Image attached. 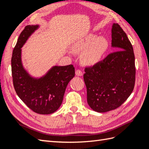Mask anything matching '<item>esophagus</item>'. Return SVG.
I'll return each mask as SVG.
<instances>
[{
    "mask_svg": "<svg viewBox=\"0 0 149 149\" xmlns=\"http://www.w3.org/2000/svg\"><path fill=\"white\" fill-rule=\"evenodd\" d=\"M75 75H76L77 76L81 77V76H83V73L80 70H76V71H75Z\"/></svg>",
    "mask_w": 149,
    "mask_h": 149,
    "instance_id": "obj_1",
    "label": "esophagus"
}]
</instances>
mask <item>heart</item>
<instances>
[{"mask_svg":"<svg viewBox=\"0 0 149 149\" xmlns=\"http://www.w3.org/2000/svg\"><path fill=\"white\" fill-rule=\"evenodd\" d=\"M109 42L106 37L90 33L76 40L73 44L75 51L84 52L82 61L87 65H94L100 62L109 49Z\"/></svg>","mask_w":149,"mask_h":149,"instance_id":"b5f03b06","label":"heart"}]
</instances>
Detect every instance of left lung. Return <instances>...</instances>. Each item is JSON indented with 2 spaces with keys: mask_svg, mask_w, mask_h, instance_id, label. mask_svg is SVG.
Segmentation results:
<instances>
[{
  "mask_svg": "<svg viewBox=\"0 0 149 149\" xmlns=\"http://www.w3.org/2000/svg\"><path fill=\"white\" fill-rule=\"evenodd\" d=\"M111 47L117 51L102 61L85 68L84 81L88 105L95 111L104 113L115 109L130 96L135 83L133 48L118 24L111 28Z\"/></svg>",
  "mask_w": 149,
  "mask_h": 149,
  "instance_id": "obj_1",
  "label": "left lung"
}]
</instances>
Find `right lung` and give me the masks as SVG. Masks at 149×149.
I'll return each instance as SVG.
<instances>
[{
	"mask_svg": "<svg viewBox=\"0 0 149 149\" xmlns=\"http://www.w3.org/2000/svg\"><path fill=\"white\" fill-rule=\"evenodd\" d=\"M39 27L29 25L19 36L11 58L12 77L16 93L27 106L35 113L49 115L61 106L66 88L75 76V68L72 65L54 66L40 77L29 74L22 64L21 49Z\"/></svg>",
	"mask_w": 149,
	"mask_h": 149,
	"instance_id": "obj_1",
	"label": "right lung"
}]
</instances>
